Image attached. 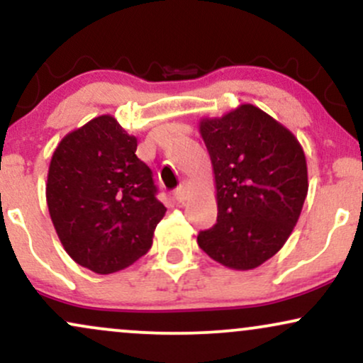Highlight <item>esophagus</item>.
<instances>
[{
	"mask_svg": "<svg viewBox=\"0 0 363 363\" xmlns=\"http://www.w3.org/2000/svg\"><path fill=\"white\" fill-rule=\"evenodd\" d=\"M174 198H176V201H179V203H184L186 198H187L186 186H179L177 189L174 191Z\"/></svg>",
	"mask_w": 363,
	"mask_h": 363,
	"instance_id": "1",
	"label": "esophagus"
}]
</instances>
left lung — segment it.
Listing matches in <instances>:
<instances>
[{
	"label": "left lung",
	"mask_w": 363,
	"mask_h": 363,
	"mask_svg": "<svg viewBox=\"0 0 363 363\" xmlns=\"http://www.w3.org/2000/svg\"><path fill=\"white\" fill-rule=\"evenodd\" d=\"M215 174L218 216L199 232L211 259L247 272L273 257L298 222L307 162L294 133L252 104L199 121Z\"/></svg>",
	"instance_id": "8db88e82"
}]
</instances>
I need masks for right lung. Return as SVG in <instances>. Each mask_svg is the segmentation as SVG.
Wrapping results in <instances>:
<instances>
[{"instance_id": "1", "label": "right lung", "mask_w": 363, "mask_h": 363, "mask_svg": "<svg viewBox=\"0 0 363 363\" xmlns=\"http://www.w3.org/2000/svg\"><path fill=\"white\" fill-rule=\"evenodd\" d=\"M136 147V136L106 114L68 133L49 164L45 198L56 234L74 262L99 274L147 254L167 211Z\"/></svg>"}]
</instances>
